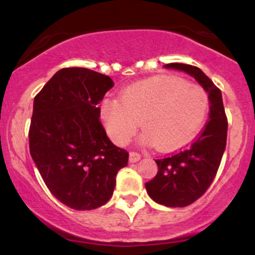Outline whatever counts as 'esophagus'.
Here are the masks:
<instances>
[{
    "instance_id": "1",
    "label": "esophagus",
    "mask_w": 255,
    "mask_h": 255,
    "mask_svg": "<svg viewBox=\"0 0 255 255\" xmlns=\"http://www.w3.org/2000/svg\"><path fill=\"white\" fill-rule=\"evenodd\" d=\"M140 158H141V156H140L137 152H130L129 153V162L130 163H136L139 162Z\"/></svg>"
}]
</instances>
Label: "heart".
I'll list each match as a JSON object with an SVG mask.
<instances>
[{
    "mask_svg": "<svg viewBox=\"0 0 255 255\" xmlns=\"http://www.w3.org/2000/svg\"><path fill=\"white\" fill-rule=\"evenodd\" d=\"M209 107V95L200 85L176 75H157L126 87L120 99H104L101 118L115 144H127L140 121L144 144L171 151L197 134Z\"/></svg>",
    "mask_w": 255,
    "mask_h": 255,
    "instance_id": "b5f03b06",
    "label": "heart"
}]
</instances>
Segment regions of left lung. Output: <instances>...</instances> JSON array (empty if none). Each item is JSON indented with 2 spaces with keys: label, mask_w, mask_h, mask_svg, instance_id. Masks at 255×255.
Wrapping results in <instances>:
<instances>
[{
  "label": "left lung",
  "mask_w": 255,
  "mask_h": 255,
  "mask_svg": "<svg viewBox=\"0 0 255 255\" xmlns=\"http://www.w3.org/2000/svg\"><path fill=\"white\" fill-rule=\"evenodd\" d=\"M164 67L194 78L207 92L210 102V120L200 135L174 156L156 159L157 175L145 183L153 201L168 207H184L207 191L217 174L227 145L228 121L221 90L200 68L183 63Z\"/></svg>",
  "instance_id": "1"
}]
</instances>
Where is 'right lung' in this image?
Masks as SVG:
<instances>
[{"instance_id": "right-lung-1", "label": "right lung", "mask_w": 255, "mask_h": 255, "mask_svg": "<svg viewBox=\"0 0 255 255\" xmlns=\"http://www.w3.org/2000/svg\"><path fill=\"white\" fill-rule=\"evenodd\" d=\"M114 86L108 75L87 68L56 72L34 97L30 153L57 200L85 211L109 201L128 152L107 136L101 103Z\"/></svg>"}]
</instances>
